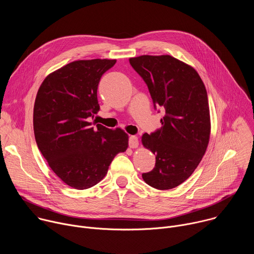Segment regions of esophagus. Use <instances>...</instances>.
I'll return each mask as SVG.
<instances>
[{
    "label": "esophagus",
    "instance_id": "34e87169",
    "mask_svg": "<svg viewBox=\"0 0 254 254\" xmlns=\"http://www.w3.org/2000/svg\"><path fill=\"white\" fill-rule=\"evenodd\" d=\"M128 146L131 149H135L138 146V139L135 135H130L128 138Z\"/></svg>",
    "mask_w": 254,
    "mask_h": 254
}]
</instances>
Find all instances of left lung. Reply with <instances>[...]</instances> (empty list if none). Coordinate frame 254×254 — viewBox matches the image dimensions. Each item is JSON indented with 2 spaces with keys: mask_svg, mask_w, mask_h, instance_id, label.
I'll use <instances>...</instances> for the list:
<instances>
[{
  "mask_svg": "<svg viewBox=\"0 0 254 254\" xmlns=\"http://www.w3.org/2000/svg\"><path fill=\"white\" fill-rule=\"evenodd\" d=\"M129 63L148 85L155 108L166 112L161 128L141 136L142 146L156 155L155 168L141 177L153 188H176L193 174L209 143L205 85L192 66L170 55H142Z\"/></svg>",
  "mask_w": 254,
  "mask_h": 254,
  "instance_id": "obj_1",
  "label": "left lung"
}]
</instances>
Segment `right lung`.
Listing matches in <instances>:
<instances>
[{"label":"right lung","mask_w":254,"mask_h":254,"mask_svg":"<svg viewBox=\"0 0 254 254\" xmlns=\"http://www.w3.org/2000/svg\"><path fill=\"white\" fill-rule=\"evenodd\" d=\"M116 59L77 60L50 73L36 95L33 127L38 149L52 171L77 190L104 178L119 153L128 147V135L89 123L99 111L97 87Z\"/></svg>","instance_id":"add662e5"}]
</instances>
